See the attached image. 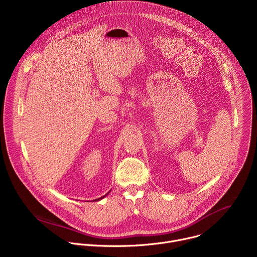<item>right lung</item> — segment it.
<instances>
[{"instance_id": "1", "label": "right lung", "mask_w": 257, "mask_h": 257, "mask_svg": "<svg viewBox=\"0 0 257 257\" xmlns=\"http://www.w3.org/2000/svg\"><path fill=\"white\" fill-rule=\"evenodd\" d=\"M105 195H106V194H105ZM105 195H104V196H105ZM101 198H103V196H102V197H100V198H98V199H101Z\"/></svg>"}]
</instances>
